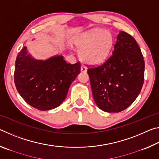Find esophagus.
I'll list each match as a JSON object with an SVG mask.
<instances>
[{
	"label": "esophagus",
	"mask_w": 159,
	"mask_h": 159,
	"mask_svg": "<svg viewBox=\"0 0 159 159\" xmlns=\"http://www.w3.org/2000/svg\"><path fill=\"white\" fill-rule=\"evenodd\" d=\"M81 71L82 72H85L86 71H87V69H86V67L84 66V65H82L81 66Z\"/></svg>",
	"instance_id": "34e87169"
}]
</instances>
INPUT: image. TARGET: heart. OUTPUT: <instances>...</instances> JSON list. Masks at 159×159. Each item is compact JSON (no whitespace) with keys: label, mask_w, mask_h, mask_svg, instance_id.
Instances as JSON below:
<instances>
[{"label":"heart","mask_w":159,"mask_h":159,"mask_svg":"<svg viewBox=\"0 0 159 159\" xmlns=\"http://www.w3.org/2000/svg\"><path fill=\"white\" fill-rule=\"evenodd\" d=\"M74 43L80 50V57L83 62L97 66L109 57L114 45V38L109 31L93 29L79 35Z\"/></svg>","instance_id":"1"}]
</instances>
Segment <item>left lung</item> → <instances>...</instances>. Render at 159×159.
I'll list each match as a JSON object with an SVG mask.
<instances>
[{
  "mask_svg": "<svg viewBox=\"0 0 159 159\" xmlns=\"http://www.w3.org/2000/svg\"><path fill=\"white\" fill-rule=\"evenodd\" d=\"M87 72L98 107L104 111L118 113L130 106L140 93L144 57L135 39L120 31L112 55L102 64L88 67Z\"/></svg>",
  "mask_w": 159,
  "mask_h": 159,
  "instance_id": "8db88e82",
  "label": "left lung"
}]
</instances>
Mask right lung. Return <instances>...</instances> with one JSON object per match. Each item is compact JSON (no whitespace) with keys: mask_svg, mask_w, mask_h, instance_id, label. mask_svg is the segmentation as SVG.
Here are the masks:
<instances>
[{"mask_svg":"<svg viewBox=\"0 0 159 159\" xmlns=\"http://www.w3.org/2000/svg\"><path fill=\"white\" fill-rule=\"evenodd\" d=\"M26 54L25 47L15 61L14 81L18 93L26 103L39 110L59 107L80 73V62L66 63L60 55L38 61Z\"/></svg>","mask_w":159,"mask_h":159,"instance_id":"right-lung-1","label":"right lung"}]
</instances>
